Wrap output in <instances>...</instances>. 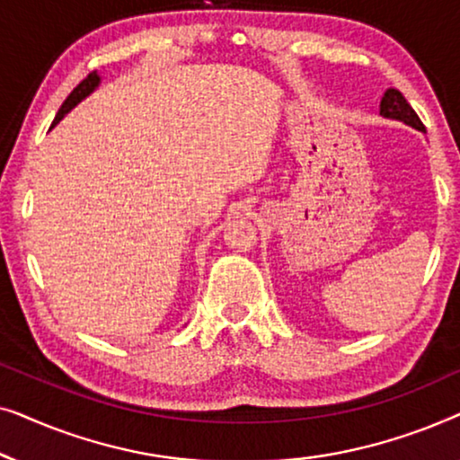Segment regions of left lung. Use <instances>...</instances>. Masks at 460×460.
I'll return each instance as SVG.
<instances>
[{
    "mask_svg": "<svg viewBox=\"0 0 460 460\" xmlns=\"http://www.w3.org/2000/svg\"><path fill=\"white\" fill-rule=\"evenodd\" d=\"M379 115L385 119H394V121L411 125V128L419 131H425V125L420 123L417 112L412 111V106L406 102V98L402 96L398 90H394V87H389V90L383 93L381 104H379Z\"/></svg>",
    "mask_w": 460,
    "mask_h": 460,
    "instance_id": "obj_1",
    "label": "left lung"
}]
</instances>
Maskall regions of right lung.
Instances as JSON below:
<instances>
[{
	"label": "right lung",
	"mask_w": 460,
	"mask_h": 460,
	"mask_svg": "<svg viewBox=\"0 0 460 460\" xmlns=\"http://www.w3.org/2000/svg\"><path fill=\"white\" fill-rule=\"evenodd\" d=\"M100 75L93 71V73H90L87 75V77L81 81V84L75 87V90L68 93V98L65 100V102H62V106H60V111H58V115H56V119H54V123H52V128H56V123H60L62 119H65V115H68V112H71L75 106H77L81 100H85L87 96H90V93L93 92V90H98V85H100Z\"/></svg>",
	"instance_id": "obj_1"
}]
</instances>
